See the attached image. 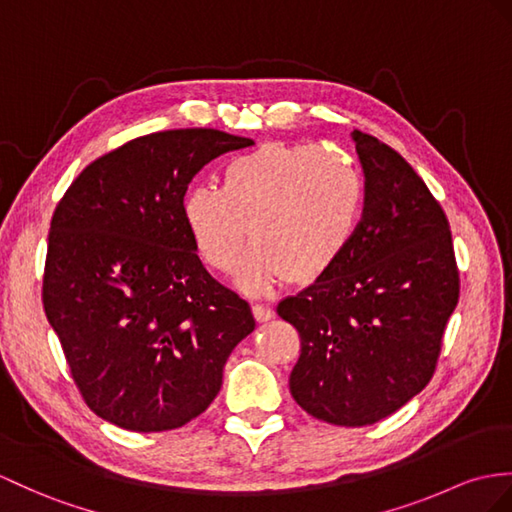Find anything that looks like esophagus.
Instances as JSON below:
<instances>
[{"label": "esophagus", "instance_id": "34e87169", "mask_svg": "<svg viewBox=\"0 0 512 512\" xmlns=\"http://www.w3.org/2000/svg\"><path fill=\"white\" fill-rule=\"evenodd\" d=\"M254 315L258 321H269L273 317V310L265 302H254Z\"/></svg>", "mask_w": 512, "mask_h": 512}]
</instances>
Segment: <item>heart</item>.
Listing matches in <instances>:
<instances>
[{"label":"heart","instance_id":"heart-1","mask_svg":"<svg viewBox=\"0 0 512 512\" xmlns=\"http://www.w3.org/2000/svg\"><path fill=\"white\" fill-rule=\"evenodd\" d=\"M363 182L347 162L313 145L269 143L232 158L221 189L193 186L182 217L199 258L219 273L241 263L245 289L286 278L308 284L343 256L358 228Z\"/></svg>","mask_w":512,"mask_h":512}]
</instances>
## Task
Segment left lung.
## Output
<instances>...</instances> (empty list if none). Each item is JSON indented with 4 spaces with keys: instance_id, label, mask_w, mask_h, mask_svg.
<instances>
[{
    "instance_id": "8db88e82",
    "label": "left lung",
    "mask_w": 512,
    "mask_h": 512,
    "mask_svg": "<svg viewBox=\"0 0 512 512\" xmlns=\"http://www.w3.org/2000/svg\"><path fill=\"white\" fill-rule=\"evenodd\" d=\"M365 210L330 271L278 304L299 332L293 400L334 426H369L426 386L458 304L460 278L441 204L376 136L354 130Z\"/></svg>"
}]
</instances>
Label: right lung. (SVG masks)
I'll use <instances>...</instances> for the list:
<instances>
[{"label":"right lung","mask_w":512,"mask_h":512,"mask_svg":"<svg viewBox=\"0 0 512 512\" xmlns=\"http://www.w3.org/2000/svg\"><path fill=\"white\" fill-rule=\"evenodd\" d=\"M252 141L215 128L152 132L71 182L49 228L43 308L97 417L165 432L199 417L256 321L204 269L184 226L195 173Z\"/></svg>","instance_id":"add662e5"}]
</instances>
